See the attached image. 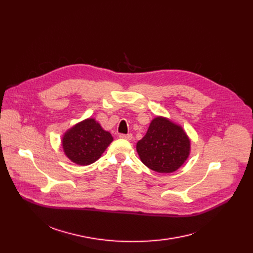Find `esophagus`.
Returning a JSON list of instances; mask_svg holds the SVG:
<instances>
[{
    "instance_id": "34e87169",
    "label": "esophagus",
    "mask_w": 253,
    "mask_h": 253,
    "mask_svg": "<svg viewBox=\"0 0 253 253\" xmlns=\"http://www.w3.org/2000/svg\"><path fill=\"white\" fill-rule=\"evenodd\" d=\"M119 137H120V138H123V139H126V140H131V139H132V134H131V133H128V134H120Z\"/></svg>"
}]
</instances>
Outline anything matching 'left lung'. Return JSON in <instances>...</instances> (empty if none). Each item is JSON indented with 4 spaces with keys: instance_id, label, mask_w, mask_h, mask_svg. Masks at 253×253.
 Instances as JSON below:
<instances>
[{
    "instance_id": "left-lung-1",
    "label": "left lung",
    "mask_w": 253,
    "mask_h": 253,
    "mask_svg": "<svg viewBox=\"0 0 253 253\" xmlns=\"http://www.w3.org/2000/svg\"><path fill=\"white\" fill-rule=\"evenodd\" d=\"M141 162L159 173H171L187 161L191 140L181 126L164 117L152 120L145 135L137 142Z\"/></svg>"
}]
</instances>
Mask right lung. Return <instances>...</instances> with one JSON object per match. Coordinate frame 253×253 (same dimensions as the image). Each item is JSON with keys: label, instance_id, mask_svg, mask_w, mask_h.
Listing matches in <instances>:
<instances>
[{"label": "right lung", "instance_id": "obj_1", "mask_svg": "<svg viewBox=\"0 0 253 253\" xmlns=\"http://www.w3.org/2000/svg\"><path fill=\"white\" fill-rule=\"evenodd\" d=\"M114 140L95 119L89 118L70 128L61 142L65 156L77 165L86 166L97 161Z\"/></svg>", "mask_w": 253, "mask_h": 253}]
</instances>
